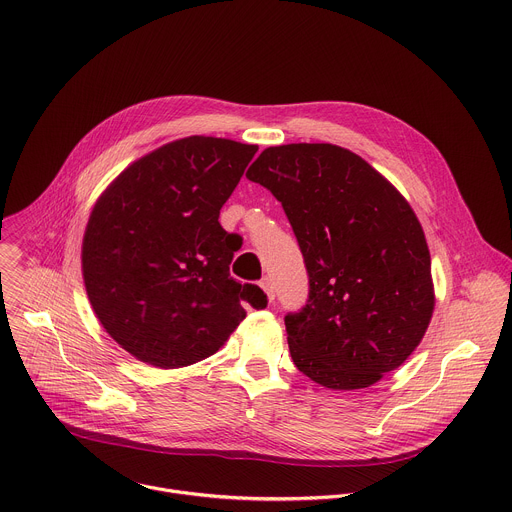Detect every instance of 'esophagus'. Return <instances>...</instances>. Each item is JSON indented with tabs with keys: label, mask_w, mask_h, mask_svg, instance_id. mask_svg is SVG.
Returning a JSON list of instances; mask_svg holds the SVG:
<instances>
[{
	"label": "esophagus",
	"mask_w": 512,
	"mask_h": 512,
	"mask_svg": "<svg viewBox=\"0 0 512 512\" xmlns=\"http://www.w3.org/2000/svg\"><path fill=\"white\" fill-rule=\"evenodd\" d=\"M261 287H263V291L267 293L269 301H273V299H275V287H273L271 277H263V279H261Z\"/></svg>",
	"instance_id": "esophagus-1"
}]
</instances>
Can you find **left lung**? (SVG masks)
Returning a JSON list of instances; mask_svg holds the SVG:
<instances>
[{
	"mask_svg": "<svg viewBox=\"0 0 512 512\" xmlns=\"http://www.w3.org/2000/svg\"><path fill=\"white\" fill-rule=\"evenodd\" d=\"M247 179L281 201L305 259L309 299L285 317L297 369L353 391L401 367L435 309L427 239L407 199L331 143L267 147Z\"/></svg>",
	"mask_w": 512,
	"mask_h": 512,
	"instance_id": "8db88e82",
	"label": "left lung"
}]
</instances>
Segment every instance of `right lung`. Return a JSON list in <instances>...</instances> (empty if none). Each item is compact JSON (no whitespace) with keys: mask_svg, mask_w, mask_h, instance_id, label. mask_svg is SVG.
I'll return each instance as SVG.
<instances>
[{"mask_svg":"<svg viewBox=\"0 0 512 512\" xmlns=\"http://www.w3.org/2000/svg\"><path fill=\"white\" fill-rule=\"evenodd\" d=\"M193 135L131 163L97 199L81 247L83 281L103 329L135 359L177 369L217 353L267 307L261 287L229 265L237 235L219 211L257 153Z\"/></svg>","mask_w":512,"mask_h":512,"instance_id":"right-lung-1","label":"right lung"}]
</instances>
